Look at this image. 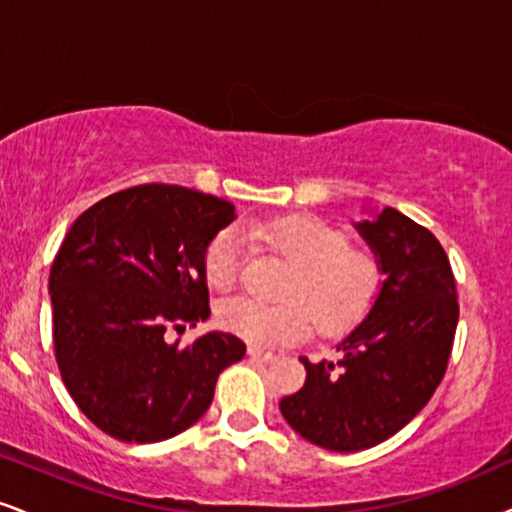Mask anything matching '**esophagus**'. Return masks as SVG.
I'll return each mask as SVG.
<instances>
[{"label": "esophagus", "instance_id": "1", "mask_svg": "<svg viewBox=\"0 0 512 512\" xmlns=\"http://www.w3.org/2000/svg\"><path fill=\"white\" fill-rule=\"evenodd\" d=\"M249 356L254 358V361H261V363H273V361H275V356H273V353H268V351H261V349H256V346H249Z\"/></svg>", "mask_w": 512, "mask_h": 512}]
</instances>
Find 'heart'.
<instances>
[{"mask_svg": "<svg viewBox=\"0 0 512 512\" xmlns=\"http://www.w3.org/2000/svg\"><path fill=\"white\" fill-rule=\"evenodd\" d=\"M249 239H261L294 266L285 287L289 304H261L256 299L225 301L218 318L244 342L254 346L292 344L308 337L311 325L323 332H342L363 318L382 287V270L375 256L349 249L339 230L323 220L292 216L277 220H246ZM244 258L242 232L235 227L218 232L208 244L204 273L208 285L230 289L237 282ZM300 304L296 305L295 301Z\"/></svg>", "mask_w": 512, "mask_h": 512, "instance_id": "b5f03b06", "label": "heart"}]
</instances>
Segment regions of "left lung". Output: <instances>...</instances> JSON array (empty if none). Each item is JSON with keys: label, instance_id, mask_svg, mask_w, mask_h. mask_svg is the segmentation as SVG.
Listing matches in <instances>:
<instances>
[{"label": "left lung", "instance_id": "8db88e82", "mask_svg": "<svg viewBox=\"0 0 512 512\" xmlns=\"http://www.w3.org/2000/svg\"><path fill=\"white\" fill-rule=\"evenodd\" d=\"M353 230L380 263V294L337 342L339 361L301 358L304 387L280 401L296 434L337 453L382 444L425 408L458 325L456 280L427 227L391 206H368Z\"/></svg>", "mask_w": 512, "mask_h": 512}]
</instances>
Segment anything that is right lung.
<instances>
[{
	"instance_id": "right-lung-1",
	"label": "right lung",
	"mask_w": 512,
	"mask_h": 512,
	"mask_svg": "<svg viewBox=\"0 0 512 512\" xmlns=\"http://www.w3.org/2000/svg\"><path fill=\"white\" fill-rule=\"evenodd\" d=\"M237 218L230 201L178 185H140L87 208L49 273L54 351L63 384L99 430L154 444L192 427L218 375L246 346L206 332L180 349L166 339L208 320L204 256Z\"/></svg>"
}]
</instances>
